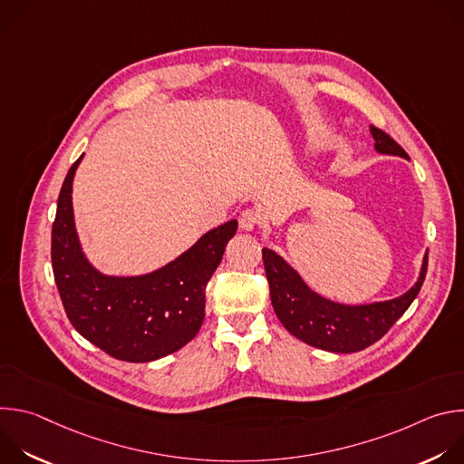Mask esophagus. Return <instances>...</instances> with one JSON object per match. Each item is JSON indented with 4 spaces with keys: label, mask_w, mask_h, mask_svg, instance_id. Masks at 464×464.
<instances>
[{
    "label": "esophagus",
    "mask_w": 464,
    "mask_h": 464,
    "mask_svg": "<svg viewBox=\"0 0 464 464\" xmlns=\"http://www.w3.org/2000/svg\"><path fill=\"white\" fill-rule=\"evenodd\" d=\"M238 226L242 231H253L258 226V213L255 209H246L238 217Z\"/></svg>",
    "instance_id": "esophagus-1"
}]
</instances>
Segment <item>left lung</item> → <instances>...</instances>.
Returning a JSON list of instances; mask_svg holds the SVG:
<instances>
[{
  "mask_svg": "<svg viewBox=\"0 0 464 464\" xmlns=\"http://www.w3.org/2000/svg\"><path fill=\"white\" fill-rule=\"evenodd\" d=\"M374 150L387 156L406 158V150L383 130L371 124ZM264 270L270 283L274 310L292 336L328 353H358L378 342L419 295L426 270L428 253L417 283L402 295L367 304H343L315 294L290 264L274 249H262Z\"/></svg>",
  "mask_w": 464,
  "mask_h": 464,
  "instance_id": "obj_1",
  "label": "left lung"
}]
</instances>
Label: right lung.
Listing matches in <instances>:
<instances>
[{"label":"right lung","mask_w":464,"mask_h":464,"mask_svg":"<svg viewBox=\"0 0 464 464\" xmlns=\"http://www.w3.org/2000/svg\"><path fill=\"white\" fill-rule=\"evenodd\" d=\"M84 154L65 176L51 233L54 283L77 333L122 362L145 363L179 351L206 317V286L237 233L229 220L200 237L163 268L145 276L101 274L82 251L73 215V178Z\"/></svg>","instance_id":"1"}]
</instances>
